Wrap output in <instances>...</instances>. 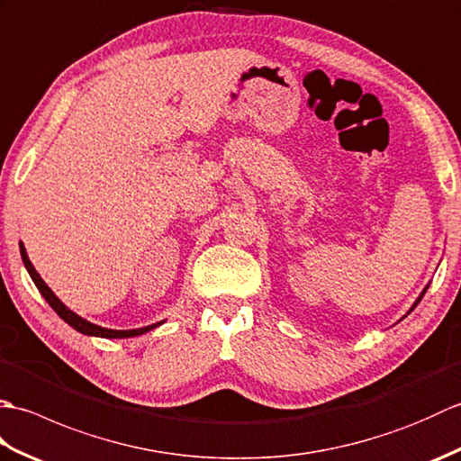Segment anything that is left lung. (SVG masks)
I'll return each mask as SVG.
<instances>
[{
    "label": "left lung",
    "instance_id": "8db88e82",
    "mask_svg": "<svg viewBox=\"0 0 461 461\" xmlns=\"http://www.w3.org/2000/svg\"><path fill=\"white\" fill-rule=\"evenodd\" d=\"M426 289H428V285H426ZM426 289H424V291H422V293H420V297H418V299H416V303H414V305H412V309H410V311H408V312H412V311H414V309H416V305H418V303H420V301H422V297H424V293H426Z\"/></svg>",
    "mask_w": 461,
    "mask_h": 461
}]
</instances>
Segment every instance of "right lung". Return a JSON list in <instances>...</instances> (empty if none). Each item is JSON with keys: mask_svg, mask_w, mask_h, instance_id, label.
I'll return each mask as SVG.
<instances>
[{"mask_svg": "<svg viewBox=\"0 0 461 461\" xmlns=\"http://www.w3.org/2000/svg\"><path fill=\"white\" fill-rule=\"evenodd\" d=\"M19 251H22V259H23V266L25 269L29 271V276H32L35 287L39 289V293L45 297V301L51 305V309L57 312L59 317H61L67 325H71L75 330L83 332V335H89V337H101V339H129V337H139V335H144V332H149L152 329H156L158 325H162L164 321L160 322H154V325H149V327H142V329H132V330H114V329H104V327H99V325H93V322H89L86 319L79 317L77 312H73L71 309H67L61 301H59V297L55 295V293L47 287V283L41 279V276L35 271L33 263L29 261L27 258V251H25V246L23 243H19Z\"/></svg>", "mask_w": 461, "mask_h": 461, "instance_id": "add662e5", "label": "right lung"}]
</instances>
